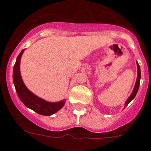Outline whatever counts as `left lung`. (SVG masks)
Returning a JSON list of instances; mask_svg holds the SVG:
<instances>
[{
  "label": "left lung",
  "mask_w": 151,
  "mask_h": 151,
  "mask_svg": "<svg viewBox=\"0 0 151 151\" xmlns=\"http://www.w3.org/2000/svg\"><path fill=\"white\" fill-rule=\"evenodd\" d=\"M136 63H137V68H138V76H137V79H136L135 85H134V89H133L132 94H131V95L129 96V97L127 99V101H125V106H127V105L129 104V103L134 99V97H135L136 94H137V93H138V88H139L140 79H141V69H140V66H139V64H138V63L136 62Z\"/></svg>",
  "instance_id": "1"
}]
</instances>
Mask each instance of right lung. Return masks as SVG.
<instances>
[{
    "label": "right lung",
    "instance_id": "right-lung-1",
    "mask_svg": "<svg viewBox=\"0 0 151 151\" xmlns=\"http://www.w3.org/2000/svg\"><path fill=\"white\" fill-rule=\"evenodd\" d=\"M24 50L25 49L22 50L17 57L13 71V84L15 86L19 98L23 103L25 106L31 110H34L40 115H53L57 111H59L64 106L66 100L63 99V101H58V102H48L36 96L27 88L22 81L20 73V60Z\"/></svg>",
    "mask_w": 151,
    "mask_h": 151
}]
</instances>
